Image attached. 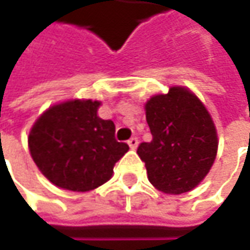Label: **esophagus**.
<instances>
[{"label": "esophagus", "mask_w": 250, "mask_h": 250, "mask_svg": "<svg viewBox=\"0 0 250 250\" xmlns=\"http://www.w3.org/2000/svg\"><path fill=\"white\" fill-rule=\"evenodd\" d=\"M128 145H129L130 149L135 150L138 147V145H139V140H138V138H130V139L128 140Z\"/></svg>", "instance_id": "1"}]
</instances>
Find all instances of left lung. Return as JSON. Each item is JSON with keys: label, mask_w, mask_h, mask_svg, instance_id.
<instances>
[{"label": "left lung", "mask_w": 250, "mask_h": 250, "mask_svg": "<svg viewBox=\"0 0 250 250\" xmlns=\"http://www.w3.org/2000/svg\"><path fill=\"white\" fill-rule=\"evenodd\" d=\"M153 139L143 142L138 154L153 187L181 195L196 188L216 160L218 139L205 104L190 90L172 86L145 105Z\"/></svg>", "instance_id": "8db88e82"}]
</instances>
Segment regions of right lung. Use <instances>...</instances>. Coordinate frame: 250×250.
<instances>
[{
	"mask_svg": "<svg viewBox=\"0 0 250 250\" xmlns=\"http://www.w3.org/2000/svg\"><path fill=\"white\" fill-rule=\"evenodd\" d=\"M100 101L71 100L50 107L34 122L29 150L44 177L58 188L87 192L105 184L129 150L115 125L97 115Z\"/></svg>",
	"mask_w": 250,
	"mask_h": 250,
	"instance_id": "add662e5",
	"label": "right lung"
}]
</instances>
